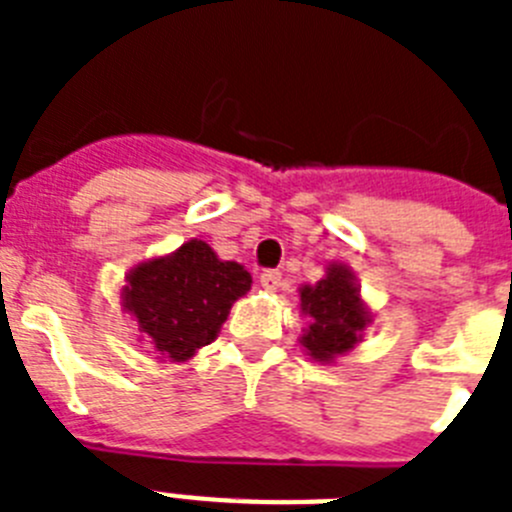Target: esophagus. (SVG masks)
Listing matches in <instances>:
<instances>
[{
	"label": "esophagus",
	"instance_id": "1",
	"mask_svg": "<svg viewBox=\"0 0 512 512\" xmlns=\"http://www.w3.org/2000/svg\"><path fill=\"white\" fill-rule=\"evenodd\" d=\"M259 282H261V287L269 289V292H277V289L282 287V284H284L282 271H277V269H266L264 274H261V277H259Z\"/></svg>",
	"mask_w": 512,
	"mask_h": 512
}]
</instances>
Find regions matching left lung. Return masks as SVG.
I'll use <instances>...</instances> for the list:
<instances>
[{"instance_id": "1", "label": "left lung", "mask_w": 512, "mask_h": 512, "mask_svg": "<svg viewBox=\"0 0 512 512\" xmlns=\"http://www.w3.org/2000/svg\"><path fill=\"white\" fill-rule=\"evenodd\" d=\"M300 300L302 310L312 320L302 336V346L310 351L312 359L330 361L333 356L351 351L369 323V315L361 307L359 289L346 266H330L328 277L300 289Z\"/></svg>"}]
</instances>
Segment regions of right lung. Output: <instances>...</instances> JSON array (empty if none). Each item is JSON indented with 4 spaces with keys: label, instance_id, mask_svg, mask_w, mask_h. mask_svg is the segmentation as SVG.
<instances>
[{
    "label": "right lung",
    "instance_id": "1",
    "mask_svg": "<svg viewBox=\"0 0 512 512\" xmlns=\"http://www.w3.org/2000/svg\"><path fill=\"white\" fill-rule=\"evenodd\" d=\"M248 289L251 274L241 264L220 261L207 243L189 241L130 271L122 300L158 354L187 361L215 341L233 302Z\"/></svg>",
    "mask_w": 512,
    "mask_h": 512
}]
</instances>
